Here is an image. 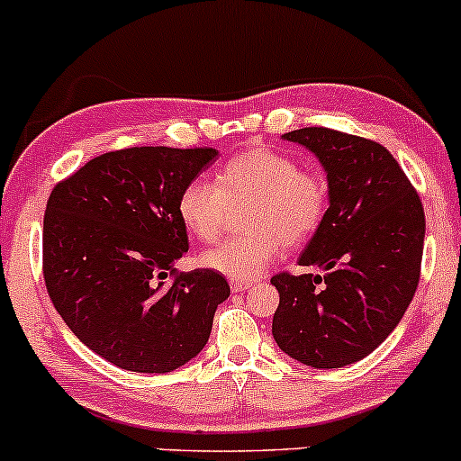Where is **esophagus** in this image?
I'll return each instance as SVG.
<instances>
[{
    "label": "esophagus",
    "instance_id": "obj_1",
    "mask_svg": "<svg viewBox=\"0 0 461 461\" xmlns=\"http://www.w3.org/2000/svg\"><path fill=\"white\" fill-rule=\"evenodd\" d=\"M231 293H245V290L251 288V282H231Z\"/></svg>",
    "mask_w": 461,
    "mask_h": 461
}]
</instances>
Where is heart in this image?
I'll return each instance as SVG.
<instances>
[{"label": "heart", "mask_w": 461, "mask_h": 461, "mask_svg": "<svg viewBox=\"0 0 461 461\" xmlns=\"http://www.w3.org/2000/svg\"><path fill=\"white\" fill-rule=\"evenodd\" d=\"M247 234L221 242L201 256V264L234 282H253L282 245H299L319 230L327 210V184L316 171L301 168L288 153L251 147L216 171L214 186L190 182L177 197L184 230L201 242L223 231L227 205L247 201Z\"/></svg>", "instance_id": "b5f03b06"}]
</instances>
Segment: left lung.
<instances>
[{
  "label": "left lung",
  "mask_w": 461,
  "mask_h": 461,
  "mask_svg": "<svg viewBox=\"0 0 461 461\" xmlns=\"http://www.w3.org/2000/svg\"><path fill=\"white\" fill-rule=\"evenodd\" d=\"M327 176L325 219L299 256L321 275L279 273L273 338L312 368H342L373 353L420 279L425 212L403 168L379 142L327 128L288 131Z\"/></svg>",
  "instance_id": "1"
}]
</instances>
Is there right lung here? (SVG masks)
<instances>
[{"mask_svg":"<svg viewBox=\"0 0 461 461\" xmlns=\"http://www.w3.org/2000/svg\"><path fill=\"white\" fill-rule=\"evenodd\" d=\"M216 156L212 147H131L93 158L51 190L47 293L79 342L114 366L171 373L208 345L230 285L210 268L176 273L188 251L177 197Z\"/></svg>","mask_w":461,"mask_h":461,"instance_id":"1","label":"right lung"}]
</instances>
